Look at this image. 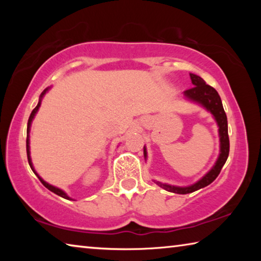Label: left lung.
<instances>
[{
	"instance_id": "obj_1",
	"label": "left lung",
	"mask_w": 261,
	"mask_h": 261,
	"mask_svg": "<svg viewBox=\"0 0 261 261\" xmlns=\"http://www.w3.org/2000/svg\"><path fill=\"white\" fill-rule=\"evenodd\" d=\"M190 77H191V82L194 86L189 88L187 91H184V94L185 96H188L189 99H191L193 101H196V102L200 103L201 106H204L207 110H210V112L213 114V116L215 117V120L218 122V125H219L221 149H220V156L218 159V161H216L215 166L212 168L211 171H208V173H207L204 177L199 180V182L191 185V187L178 188V187H173V185L156 182L159 187L167 190V191L179 193V194L191 193L201 188L207 187V185H210L212 182H213V180L219 176L221 169H222V167L224 166V163H226L229 155V147H230V145H229V136H228L227 115L224 113L222 101H221L219 93L216 92L214 87L207 85L201 77L193 73H190ZM144 155L146 158V148L145 147H144Z\"/></svg>"
}]
</instances>
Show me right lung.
Masks as SVG:
<instances>
[{
    "mask_svg": "<svg viewBox=\"0 0 261 261\" xmlns=\"http://www.w3.org/2000/svg\"><path fill=\"white\" fill-rule=\"evenodd\" d=\"M47 92V88L45 91L42 92L41 93V95H40V98H42L43 96V94H45ZM40 102H41V100L39 101V103H38V106L37 107H35L33 110H32V113H31V115H30V117H29V122H28V134H29V131H30V126H31V122H32V120H33V117H34V115H35V113L38 112V109H39V107H40ZM30 143H29V136H28V138H26V152H28V160H29V163H30V167L32 168V162H31V158H30V145H29ZM32 170H33V168H32ZM39 177V176H38ZM39 179L41 180V183L45 185V187L48 189V190H50L51 192H54V193H56L57 196H60V197H62V198H64V199H70V198L67 196V194H65L63 191H62V190H60V189H57V188H55V187H53V185H49L48 183H46L45 180H42L40 177H39Z\"/></svg>",
    "mask_w": 261,
    "mask_h": 261,
    "instance_id": "right-lung-1",
    "label": "right lung"
}]
</instances>
